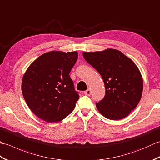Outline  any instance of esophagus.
Returning a JSON list of instances; mask_svg holds the SVG:
<instances>
[{
	"label": "esophagus",
	"instance_id": "34e87169",
	"mask_svg": "<svg viewBox=\"0 0 160 160\" xmlns=\"http://www.w3.org/2000/svg\"><path fill=\"white\" fill-rule=\"evenodd\" d=\"M91 89H88L87 91H84V94L86 95V96H90L91 95Z\"/></svg>",
	"mask_w": 160,
	"mask_h": 160
}]
</instances>
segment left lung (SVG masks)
Here are the masks:
<instances>
[{"label":"left lung","instance_id":"obj_1","mask_svg":"<svg viewBox=\"0 0 160 160\" xmlns=\"http://www.w3.org/2000/svg\"><path fill=\"white\" fill-rule=\"evenodd\" d=\"M84 58L102 78L105 96L96 102L100 113L107 119L124 118L140 102L143 80L140 70L132 60L116 49L83 52Z\"/></svg>","mask_w":160,"mask_h":160}]
</instances>
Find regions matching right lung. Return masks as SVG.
<instances>
[{"mask_svg": "<svg viewBox=\"0 0 160 160\" xmlns=\"http://www.w3.org/2000/svg\"><path fill=\"white\" fill-rule=\"evenodd\" d=\"M78 55L77 52L45 53L33 62L24 74V99L33 113L44 121H61L76 107L79 94L69 73Z\"/></svg>", "mask_w": 160, "mask_h": 160, "instance_id": "right-lung-1", "label": "right lung"}]
</instances>
